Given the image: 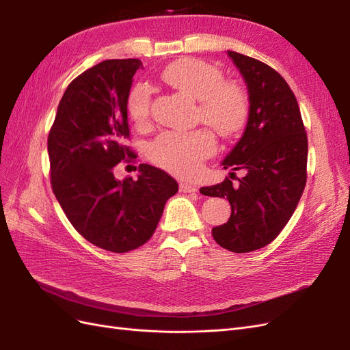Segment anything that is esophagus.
I'll return each mask as SVG.
<instances>
[{
	"label": "esophagus",
	"instance_id": "1",
	"mask_svg": "<svg viewBox=\"0 0 350 350\" xmlns=\"http://www.w3.org/2000/svg\"><path fill=\"white\" fill-rule=\"evenodd\" d=\"M179 189H181L183 193H197L198 188L194 184H188V183H183L179 185Z\"/></svg>",
	"mask_w": 350,
	"mask_h": 350
}]
</instances>
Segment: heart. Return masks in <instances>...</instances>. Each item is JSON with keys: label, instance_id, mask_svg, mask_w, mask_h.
Listing matches in <instances>:
<instances>
[{"label": "heart", "instance_id": "1", "mask_svg": "<svg viewBox=\"0 0 350 350\" xmlns=\"http://www.w3.org/2000/svg\"><path fill=\"white\" fill-rule=\"evenodd\" d=\"M161 77L184 96L197 100V120L219 135L232 137L242 129L248 115L247 93L239 84L224 80V74L215 66L197 58H184L169 64ZM150 107V88L143 81L133 84L125 99L130 121L144 126L149 122ZM215 150L213 135L204 129L188 133L163 131L150 143L149 157L169 172L191 176Z\"/></svg>", "mask_w": 350, "mask_h": 350}]
</instances>
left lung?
I'll use <instances>...</instances> for the list:
<instances>
[{
  "label": "left lung",
  "instance_id": "8db88e82",
  "mask_svg": "<svg viewBox=\"0 0 350 350\" xmlns=\"http://www.w3.org/2000/svg\"><path fill=\"white\" fill-rule=\"evenodd\" d=\"M248 88L250 115L241 140L221 162L243 171L238 183L203 187L201 194L228 198L226 224L211 229L215 241L232 252H251L276 239L292 217L306 184L308 139L289 84L264 62L228 51Z\"/></svg>",
  "mask_w": 350,
  "mask_h": 350
}]
</instances>
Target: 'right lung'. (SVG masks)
Masks as SVG:
<instances>
[{"label":"right lung","instance_id":"add662e5","mask_svg":"<svg viewBox=\"0 0 350 350\" xmlns=\"http://www.w3.org/2000/svg\"><path fill=\"white\" fill-rule=\"evenodd\" d=\"M142 61L107 59L74 79L61 98L48 135L52 191L70 224L93 245L129 252L149 241L178 183L139 165L137 179L118 181L113 169L135 162L125 99Z\"/></svg>","mask_w":350,"mask_h":350}]
</instances>
